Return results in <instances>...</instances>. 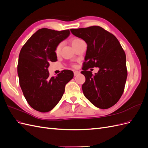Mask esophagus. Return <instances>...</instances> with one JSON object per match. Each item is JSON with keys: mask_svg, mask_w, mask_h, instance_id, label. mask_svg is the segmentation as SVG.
<instances>
[{"mask_svg": "<svg viewBox=\"0 0 148 148\" xmlns=\"http://www.w3.org/2000/svg\"><path fill=\"white\" fill-rule=\"evenodd\" d=\"M78 74H79V71H74V76L75 77V76H77Z\"/></svg>", "mask_w": 148, "mask_h": 148, "instance_id": "1", "label": "esophagus"}]
</instances>
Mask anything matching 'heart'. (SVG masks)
Returning a JSON list of instances; mask_svg holds the SVG:
<instances>
[{
    "instance_id": "b5f03b06",
    "label": "heart",
    "mask_w": 148,
    "mask_h": 148,
    "mask_svg": "<svg viewBox=\"0 0 148 148\" xmlns=\"http://www.w3.org/2000/svg\"><path fill=\"white\" fill-rule=\"evenodd\" d=\"M83 41L82 39L78 38H73L71 39V43L72 44V46L74 47V48L77 46H78L80 42H82ZM61 48H62V43H59L55 49V53L57 56L59 55Z\"/></svg>"
}]
</instances>
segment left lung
<instances>
[{"mask_svg":"<svg viewBox=\"0 0 148 148\" xmlns=\"http://www.w3.org/2000/svg\"><path fill=\"white\" fill-rule=\"evenodd\" d=\"M70 31L87 44L82 71L86 78L82 85L84 96L98 108H110L122 96L127 78L123 48L114 34L99 26ZM94 67L100 68L95 75L88 71Z\"/></svg>","mask_w":148,"mask_h":148,"instance_id":"1","label":"left lung"}]
</instances>
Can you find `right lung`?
<instances>
[{
	"label": "right lung",
	"mask_w": 148,
	"mask_h": 148,
	"mask_svg": "<svg viewBox=\"0 0 148 148\" xmlns=\"http://www.w3.org/2000/svg\"><path fill=\"white\" fill-rule=\"evenodd\" d=\"M69 34V29H40L21 49L17 66L19 83L26 101L36 110H51L61 99L66 84L73 77L69 70H64L56 77H51L47 70L49 63L57 60L56 46Z\"/></svg>",
	"instance_id": "add662e5"
}]
</instances>
